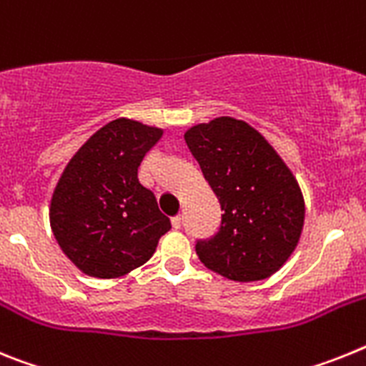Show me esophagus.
<instances>
[{
    "mask_svg": "<svg viewBox=\"0 0 366 366\" xmlns=\"http://www.w3.org/2000/svg\"><path fill=\"white\" fill-rule=\"evenodd\" d=\"M181 223H183V218H181V216H174V218H172V227L174 229H181Z\"/></svg>",
    "mask_w": 366,
    "mask_h": 366,
    "instance_id": "esophagus-1",
    "label": "esophagus"
}]
</instances>
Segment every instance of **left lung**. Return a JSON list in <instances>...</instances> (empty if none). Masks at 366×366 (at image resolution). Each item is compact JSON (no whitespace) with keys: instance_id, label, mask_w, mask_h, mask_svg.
I'll return each instance as SVG.
<instances>
[{"instance_id":"1","label":"left lung","mask_w":366,"mask_h":366,"mask_svg":"<svg viewBox=\"0 0 366 366\" xmlns=\"http://www.w3.org/2000/svg\"><path fill=\"white\" fill-rule=\"evenodd\" d=\"M185 141L223 211L218 232L196 242L199 260L238 282L271 277L292 257L304 225L292 170L260 132L238 119L192 126Z\"/></svg>"}]
</instances>
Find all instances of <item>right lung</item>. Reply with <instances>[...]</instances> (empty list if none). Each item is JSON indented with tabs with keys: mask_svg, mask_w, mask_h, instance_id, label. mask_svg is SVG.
Segmentation results:
<instances>
[{
	"mask_svg": "<svg viewBox=\"0 0 366 366\" xmlns=\"http://www.w3.org/2000/svg\"><path fill=\"white\" fill-rule=\"evenodd\" d=\"M163 135L161 128L115 119L71 157L51 198L49 219L58 245L82 273L117 279L143 266L170 231V218L137 168Z\"/></svg>",
	"mask_w": 366,
	"mask_h": 366,
	"instance_id": "right-lung-1",
	"label": "right lung"
}]
</instances>
